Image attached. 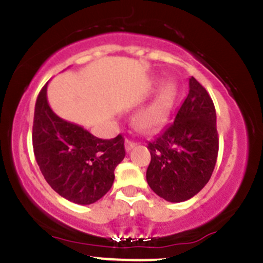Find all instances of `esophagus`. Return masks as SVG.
I'll return each instance as SVG.
<instances>
[{
  "instance_id": "34e87169",
  "label": "esophagus",
  "mask_w": 263,
  "mask_h": 263,
  "mask_svg": "<svg viewBox=\"0 0 263 263\" xmlns=\"http://www.w3.org/2000/svg\"><path fill=\"white\" fill-rule=\"evenodd\" d=\"M136 145H137V143L134 142V141H131V140H126V142H124V147H126L127 153H129L132 148L136 147Z\"/></svg>"
}]
</instances>
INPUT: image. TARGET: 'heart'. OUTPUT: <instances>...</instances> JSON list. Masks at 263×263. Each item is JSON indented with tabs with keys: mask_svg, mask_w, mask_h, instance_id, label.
<instances>
[{
	"mask_svg": "<svg viewBox=\"0 0 263 263\" xmlns=\"http://www.w3.org/2000/svg\"><path fill=\"white\" fill-rule=\"evenodd\" d=\"M171 101V87L164 84L153 101L142 107L135 116V126L143 132H151L159 128L166 117Z\"/></svg>",
	"mask_w": 263,
	"mask_h": 263,
	"instance_id": "heart-1",
	"label": "heart"
}]
</instances>
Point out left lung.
I'll list each match as a JSON object with an SVG mask.
<instances>
[{"mask_svg":"<svg viewBox=\"0 0 263 263\" xmlns=\"http://www.w3.org/2000/svg\"><path fill=\"white\" fill-rule=\"evenodd\" d=\"M217 115L211 96L194 77L174 122L147 143L151 161L146 180L154 193L171 203L197 195L217 162Z\"/></svg>","mask_w":263,"mask_h":263,"instance_id":"left-lung-1","label":"left lung"}]
</instances>
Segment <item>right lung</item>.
I'll return each mask as SVG.
<instances>
[{"instance_id": "right-lung-1", "label": "right lung", "mask_w": 263, "mask_h": 263, "mask_svg": "<svg viewBox=\"0 0 263 263\" xmlns=\"http://www.w3.org/2000/svg\"><path fill=\"white\" fill-rule=\"evenodd\" d=\"M48 83L35 103L32 146L41 174L66 200L89 205L112 187L115 168L124 159L122 135L110 140L93 136L79 124L60 118L46 97Z\"/></svg>"}]
</instances>
